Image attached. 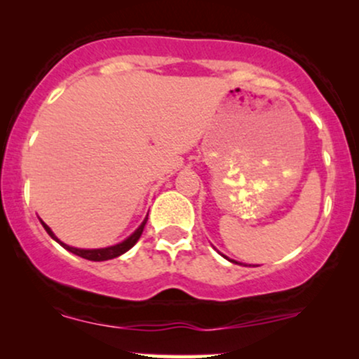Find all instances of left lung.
<instances>
[{
	"label": "left lung",
	"instance_id": "1",
	"mask_svg": "<svg viewBox=\"0 0 359 359\" xmlns=\"http://www.w3.org/2000/svg\"><path fill=\"white\" fill-rule=\"evenodd\" d=\"M231 262H233V263H238V262H234V259H231Z\"/></svg>",
	"mask_w": 359,
	"mask_h": 359
}]
</instances>
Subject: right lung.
Returning <instances> with one entry per match:
<instances>
[{"label":"right lung","mask_w":359,"mask_h":359,"mask_svg":"<svg viewBox=\"0 0 359 359\" xmlns=\"http://www.w3.org/2000/svg\"><path fill=\"white\" fill-rule=\"evenodd\" d=\"M147 219H148V216L145 217V219H143L142 224L138 226V228H137V231H135L133 234H130V236H128L125 241L118 243V245L108 246V248H96V250L74 248V246H69V245H65V243H62V241L59 240V238H57L55 234H53L52 229L48 228V226L45 224V222H43L42 219H40V222H42V226H43V228H45V231L48 233V236H52L53 240H55L57 243H59L60 246H64V248L67 250V251H71V253L77 255V257H81V258L90 259V262H104V259H113V258L119 257V255L126 253V251L130 250V248H133V246L137 245V241L140 240V236H142V233H143V228H145V224H147Z\"/></svg>","instance_id":"add662e5"}]
</instances>
